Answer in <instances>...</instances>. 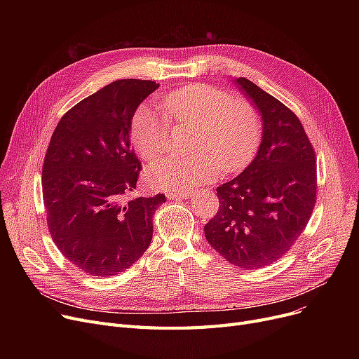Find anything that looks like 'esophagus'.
I'll return each instance as SVG.
<instances>
[{"label":"esophagus","instance_id":"1","mask_svg":"<svg viewBox=\"0 0 359 359\" xmlns=\"http://www.w3.org/2000/svg\"><path fill=\"white\" fill-rule=\"evenodd\" d=\"M192 194L191 192H167L168 199H187Z\"/></svg>","mask_w":359,"mask_h":359}]
</instances>
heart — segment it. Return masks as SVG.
Returning a JSON list of instances; mask_svg holds the SVG:
<instances>
[{
  "mask_svg": "<svg viewBox=\"0 0 359 359\" xmlns=\"http://www.w3.org/2000/svg\"><path fill=\"white\" fill-rule=\"evenodd\" d=\"M164 116L141 107L130 122V140L140 156L158 158L168 144V122L194 129L192 156L168 157L148 168L149 183L164 191H189L215 180L221 170L237 173L246 167L262 138L256 106L208 84H192L161 100Z\"/></svg>",
  "mask_w": 359,
  "mask_h": 359,
  "instance_id": "b5f03b06",
  "label": "heart"
}]
</instances>
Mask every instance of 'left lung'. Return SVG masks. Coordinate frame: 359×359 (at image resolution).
I'll return each mask as SVG.
<instances>
[{"label":"left lung","mask_w":359,"mask_h":359,"mask_svg":"<svg viewBox=\"0 0 359 359\" xmlns=\"http://www.w3.org/2000/svg\"><path fill=\"white\" fill-rule=\"evenodd\" d=\"M236 84L259 110L263 137L255 160L217 187L219 208L203 230L231 265L259 269L284 256L306 229L316 205V154L291 109L248 79Z\"/></svg>","instance_id":"obj_1"}]
</instances>
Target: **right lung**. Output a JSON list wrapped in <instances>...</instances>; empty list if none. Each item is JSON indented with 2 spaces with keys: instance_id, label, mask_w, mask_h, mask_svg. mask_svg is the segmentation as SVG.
Instances as JSON below:
<instances>
[{
  "instance_id": "obj_1",
  "label": "right lung",
  "mask_w": 359,
  "mask_h": 359,
  "mask_svg": "<svg viewBox=\"0 0 359 359\" xmlns=\"http://www.w3.org/2000/svg\"><path fill=\"white\" fill-rule=\"evenodd\" d=\"M157 88L135 79L107 84L65 113L46 149L48 230L65 259L91 276L126 271L153 238V217L165 196H126L142 168L130 147V122Z\"/></svg>"
}]
</instances>
